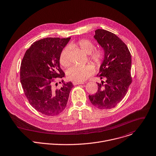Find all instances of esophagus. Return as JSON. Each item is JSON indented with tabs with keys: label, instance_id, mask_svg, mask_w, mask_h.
<instances>
[{
	"label": "esophagus",
	"instance_id": "esophagus-1",
	"mask_svg": "<svg viewBox=\"0 0 156 156\" xmlns=\"http://www.w3.org/2000/svg\"><path fill=\"white\" fill-rule=\"evenodd\" d=\"M73 85H77V84H84V82H78V81H73Z\"/></svg>",
	"mask_w": 156,
	"mask_h": 156
}]
</instances>
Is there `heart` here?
Wrapping results in <instances>:
<instances>
[{
  "label": "heart",
  "instance_id": "b5f03b06",
  "mask_svg": "<svg viewBox=\"0 0 156 156\" xmlns=\"http://www.w3.org/2000/svg\"><path fill=\"white\" fill-rule=\"evenodd\" d=\"M69 46L78 48L83 53L86 54H90L94 48V43L87 40H81L75 43H70ZM67 53L68 48H64L61 52L59 56V62L61 65L64 67H68L70 64ZM102 58L103 53L100 50H95L90 54V59L96 65H98L100 63ZM94 72V67L90 64L84 66H73L69 69L67 75L68 78L73 81L83 82L86 80Z\"/></svg>",
  "mask_w": 156,
  "mask_h": 156
}]
</instances>
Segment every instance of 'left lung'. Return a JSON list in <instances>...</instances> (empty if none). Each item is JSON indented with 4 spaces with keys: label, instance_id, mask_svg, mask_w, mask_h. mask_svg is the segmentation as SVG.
<instances>
[{
    "label": "left lung",
    "instance_id": "8db88e82",
    "mask_svg": "<svg viewBox=\"0 0 156 156\" xmlns=\"http://www.w3.org/2000/svg\"><path fill=\"white\" fill-rule=\"evenodd\" d=\"M94 38L104 52L97 76L106 81L97 83V92L89 98L99 109H111L123 99L132 83L131 55L126 44L111 32L97 29Z\"/></svg>",
    "mask_w": 156,
    "mask_h": 156
}]
</instances>
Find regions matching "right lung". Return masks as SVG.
I'll use <instances>...</instances> for the list:
<instances>
[{"mask_svg": "<svg viewBox=\"0 0 156 156\" xmlns=\"http://www.w3.org/2000/svg\"><path fill=\"white\" fill-rule=\"evenodd\" d=\"M70 38L48 37L38 40L26 51L21 62L20 81L24 94L34 109L47 116L58 115L66 108L73 86L72 82L66 83L62 79L61 89L52 86L53 78L65 76L59 56Z\"/></svg>", "mask_w": 156, "mask_h": 156, "instance_id": "obj_1", "label": "right lung"}]
</instances>
